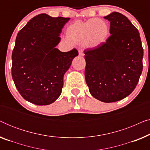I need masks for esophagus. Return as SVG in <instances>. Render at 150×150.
I'll return each mask as SVG.
<instances>
[{"label": "esophagus", "mask_w": 150, "mask_h": 150, "mask_svg": "<svg viewBox=\"0 0 150 150\" xmlns=\"http://www.w3.org/2000/svg\"><path fill=\"white\" fill-rule=\"evenodd\" d=\"M79 54L80 55V56H83L84 55L83 50H82V49H80V50H79Z\"/></svg>", "instance_id": "34e87169"}]
</instances>
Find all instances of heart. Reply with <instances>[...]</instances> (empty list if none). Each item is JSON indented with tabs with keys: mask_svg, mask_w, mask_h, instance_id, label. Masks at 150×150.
Instances as JSON below:
<instances>
[{
	"mask_svg": "<svg viewBox=\"0 0 150 150\" xmlns=\"http://www.w3.org/2000/svg\"><path fill=\"white\" fill-rule=\"evenodd\" d=\"M108 33V24L99 18H93L86 22H74L66 29L67 37L69 40L91 48L105 42Z\"/></svg>",
	"mask_w": 150,
	"mask_h": 150,
	"instance_id": "obj_1",
	"label": "heart"
}]
</instances>
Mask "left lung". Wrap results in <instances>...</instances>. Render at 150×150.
<instances>
[{
  "instance_id": "8db88e82",
  "label": "left lung",
  "mask_w": 150,
  "mask_h": 150,
  "mask_svg": "<svg viewBox=\"0 0 150 150\" xmlns=\"http://www.w3.org/2000/svg\"><path fill=\"white\" fill-rule=\"evenodd\" d=\"M106 42L84 50L85 76L90 93L104 102H114L130 95L143 70V49L139 30L123 14L112 12Z\"/></svg>"
}]
</instances>
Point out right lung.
I'll return each instance as SVG.
<instances>
[{"label": "right lung", "mask_w": 150, "mask_h": 150, "mask_svg": "<svg viewBox=\"0 0 150 150\" xmlns=\"http://www.w3.org/2000/svg\"><path fill=\"white\" fill-rule=\"evenodd\" d=\"M69 18L35 16L18 32L12 52L11 75L22 98L37 105L54 102L61 93L63 76L79 55L76 49L56 48Z\"/></svg>", "instance_id": "right-lung-1"}]
</instances>
